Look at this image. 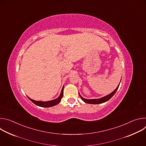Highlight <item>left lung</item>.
<instances>
[{"mask_svg": "<svg viewBox=\"0 0 146 146\" xmlns=\"http://www.w3.org/2000/svg\"><path fill=\"white\" fill-rule=\"evenodd\" d=\"M119 84H120V82H119ZM119 84H118V86H117V87L116 88V89H115L113 92H112L111 94H109V95H107V96H105L102 97V98H99V99H85V98H82V97L80 95V94H79V95H80V98H81V99H82L83 101H84V102L87 103H89V104H95V105H96V104L103 103H105V102L108 101V100L115 94V93L116 92V91H117V90H118V87H119Z\"/></svg>", "mask_w": 146, "mask_h": 146, "instance_id": "1", "label": "left lung"}]
</instances>
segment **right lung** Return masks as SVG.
Instances as JSON below:
<instances>
[{"label":"right lung","instance_id":"obj_1","mask_svg":"<svg viewBox=\"0 0 146 146\" xmlns=\"http://www.w3.org/2000/svg\"><path fill=\"white\" fill-rule=\"evenodd\" d=\"M64 86L62 87L61 92L60 95L59 96L58 98H57L55 99L52 100H50V101H46V102H42V101H36L35 100H33L32 99H31L30 98H29L28 96V98H29V99H30L31 101H32L34 104H35L36 105L40 106V107H43V108H50V107H52L54 106H55L60 102V101L61 100L62 96H63L64 95Z\"/></svg>","mask_w":146,"mask_h":146}]
</instances>
